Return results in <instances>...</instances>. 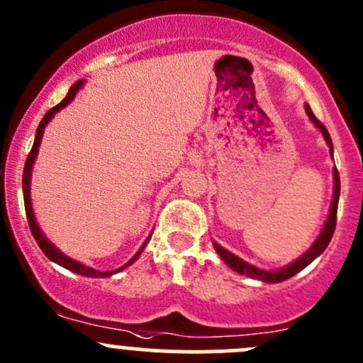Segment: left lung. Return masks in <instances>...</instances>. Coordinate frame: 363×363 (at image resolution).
I'll list each match as a JSON object with an SVG mask.
<instances>
[{
	"mask_svg": "<svg viewBox=\"0 0 363 363\" xmlns=\"http://www.w3.org/2000/svg\"><path fill=\"white\" fill-rule=\"evenodd\" d=\"M303 107H306V113L309 116L311 123H313L314 126H316L318 130L321 131V135H323L325 142H327L328 149H330V156L334 158V145H332V138H330V135H328L327 128H325L323 124H321L320 121L314 117V113H313V111H311L309 105L306 104ZM339 195H340L339 172H337V168H334V199H332L330 211H328V218H327V221H325L323 228H321L320 235L316 237V240L311 244L309 250L303 252L302 256H298V258L294 259L291 263H288V265L281 267V269H277V270L258 269V267H255V265H251V263L244 262L242 258H239V256H235L233 252H230L228 250H225L223 246H219L218 242H212V246H214L216 252L221 256L223 262H225L226 265L230 267V269L235 270L237 274H240V276H247V277H252V279H258V281H263V283H270V284L281 283V281L290 279V277H294L295 274H298L300 270L306 269V267L309 265L311 262H314V259H316L318 256L321 255V252L327 250L328 244H330V239H332V235H334V230H335V218H337Z\"/></svg>",
	"mask_w": 363,
	"mask_h": 363,
	"instance_id": "obj_1",
	"label": "left lung"
}]
</instances>
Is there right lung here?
Returning <instances> with one entry per match:
<instances>
[{
	"instance_id": "1",
	"label": "right lung",
	"mask_w": 363,
	"mask_h": 363,
	"mask_svg": "<svg viewBox=\"0 0 363 363\" xmlns=\"http://www.w3.org/2000/svg\"><path fill=\"white\" fill-rule=\"evenodd\" d=\"M84 82H86V80H77V82L73 84L72 87H69L67 98H65V100L61 101V104H57L56 107L50 108V111L47 112L45 116H43V119L40 121L38 130H36V135H35V144H33L31 152H29L28 160H26V164H24V174H23L24 207H26V216H28L29 230H31L33 237H35V240H36V242H38L40 250L43 251V255H45L47 258L50 259V262L57 263V265L65 267V269L72 270V272L80 274V276H86V277H111V276H113V274L121 272V270H123V269H126V267H130L131 263L137 262V258H138V256H140V252L144 251L145 244H147L149 239H151L152 232H151V235H149L147 239H145V242L142 244L140 250L135 252V256H131V258L128 259V262L124 263L123 267H119V269H116V270H107V272H101V270L93 269V267H86V265H84V263H80V262H77V259L69 258V256L65 255V252H61L60 250H57V247L54 246V244L50 242L49 239H47L45 233L42 232V228H40V225H38V223H36L35 211H33V203H31V172H33V164H35V161H36V156H38V147H40V144H42L43 130H45L47 124H49L50 121H52V117L56 116V112H60L61 108H65L68 104H72L73 98H75V94L79 93L80 87L84 86Z\"/></svg>"
}]
</instances>
